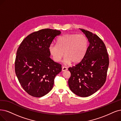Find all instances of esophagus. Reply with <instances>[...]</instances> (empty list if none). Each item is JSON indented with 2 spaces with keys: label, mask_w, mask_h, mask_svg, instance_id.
<instances>
[{
  "label": "esophagus",
  "mask_w": 121,
  "mask_h": 121,
  "mask_svg": "<svg viewBox=\"0 0 121 121\" xmlns=\"http://www.w3.org/2000/svg\"><path fill=\"white\" fill-rule=\"evenodd\" d=\"M66 70H67V69L66 68V67H65V66H63V67H62V71H66Z\"/></svg>",
  "instance_id": "obj_1"
}]
</instances>
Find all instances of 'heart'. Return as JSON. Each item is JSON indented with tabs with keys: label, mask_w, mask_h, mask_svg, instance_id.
<instances>
[{
	"label": "heart",
	"mask_w": 121,
	"mask_h": 121,
	"mask_svg": "<svg viewBox=\"0 0 121 121\" xmlns=\"http://www.w3.org/2000/svg\"><path fill=\"white\" fill-rule=\"evenodd\" d=\"M88 42L86 37L82 34H65L57 39L56 45L53 43L49 50L52 59L59 62L64 55V61L66 64L71 62L78 63L83 59L87 50Z\"/></svg>",
	"instance_id": "b5f03b06"
}]
</instances>
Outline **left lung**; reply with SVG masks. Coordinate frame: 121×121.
<instances>
[{
	"mask_svg": "<svg viewBox=\"0 0 121 121\" xmlns=\"http://www.w3.org/2000/svg\"><path fill=\"white\" fill-rule=\"evenodd\" d=\"M89 45L81 61L69 67L71 76L68 83L72 92L80 97H88L105 83L109 64V56L102 40L96 35L82 29Z\"/></svg>",
	"mask_w": 121,
	"mask_h": 121,
	"instance_id": "8db88e82",
	"label": "left lung"
}]
</instances>
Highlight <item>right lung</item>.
Returning <instances> with one entry per match:
<instances>
[{"instance_id":"add662e5","label":"right lung","mask_w":121,"mask_h":121,"mask_svg":"<svg viewBox=\"0 0 121 121\" xmlns=\"http://www.w3.org/2000/svg\"><path fill=\"white\" fill-rule=\"evenodd\" d=\"M59 30L44 29L31 33L19 46L15 70L19 83L29 95L41 97L52 89L61 65L50 58L49 48Z\"/></svg>"}]
</instances>
